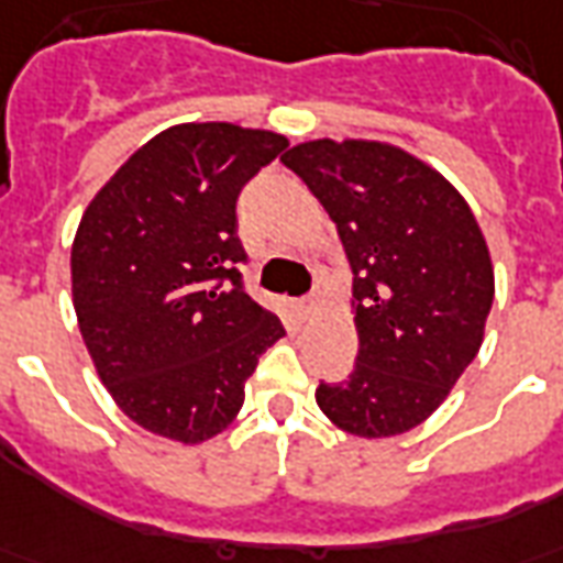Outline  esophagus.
Listing matches in <instances>:
<instances>
[{
    "label": "esophagus",
    "instance_id": "34e87169",
    "mask_svg": "<svg viewBox=\"0 0 563 563\" xmlns=\"http://www.w3.org/2000/svg\"><path fill=\"white\" fill-rule=\"evenodd\" d=\"M316 307H319V295H310V298H303V301H298V310H301L303 316L313 313Z\"/></svg>",
    "mask_w": 563,
    "mask_h": 563
}]
</instances>
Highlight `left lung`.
Listing matches in <instances>:
<instances>
[{
  "mask_svg": "<svg viewBox=\"0 0 563 563\" xmlns=\"http://www.w3.org/2000/svg\"><path fill=\"white\" fill-rule=\"evenodd\" d=\"M336 223L352 265L357 364L316 387L324 418L357 439L415 430L481 352L495 271L472 208L406 148L310 140L280 157Z\"/></svg>",
  "mask_w": 563,
  "mask_h": 563,
  "instance_id": "obj_1",
  "label": "left lung"
}]
</instances>
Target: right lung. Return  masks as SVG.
<instances>
[{"label":"right lung","instance_id":"add662e5","mask_svg":"<svg viewBox=\"0 0 563 563\" xmlns=\"http://www.w3.org/2000/svg\"><path fill=\"white\" fill-rule=\"evenodd\" d=\"M289 145L229 122L173 124L91 197L70 247L82 343L143 430L202 444L235 420L286 331L241 289V187Z\"/></svg>","mask_w":563,"mask_h":563}]
</instances>
